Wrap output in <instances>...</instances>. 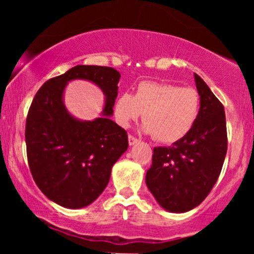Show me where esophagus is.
<instances>
[{
	"label": "esophagus",
	"instance_id": "esophagus-1",
	"mask_svg": "<svg viewBox=\"0 0 254 254\" xmlns=\"http://www.w3.org/2000/svg\"><path fill=\"white\" fill-rule=\"evenodd\" d=\"M137 142H138V138H136V137L132 135H129V144L130 145H133L135 143H137Z\"/></svg>",
	"mask_w": 254,
	"mask_h": 254
}]
</instances>
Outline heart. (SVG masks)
Masks as SVG:
<instances>
[{
	"label": "heart",
	"mask_w": 254,
	"mask_h": 254,
	"mask_svg": "<svg viewBox=\"0 0 254 254\" xmlns=\"http://www.w3.org/2000/svg\"><path fill=\"white\" fill-rule=\"evenodd\" d=\"M199 110L200 97L194 88L154 81H142L133 95L122 93L115 104L122 127H129L143 113L144 130L161 143H174L188 135Z\"/></svg>",
	"instance_id": "obj_1"
}]
</instances>
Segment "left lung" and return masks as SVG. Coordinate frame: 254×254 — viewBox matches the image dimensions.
I'll return each instance as SVG.
<instances>
[{
    "label": "left lung",
    "mask_w": 254,
    "mask_h": 254,
    "mask_svg": "<svg viewBox=\"0 0 254 254\" xmlns=\"http://www.w3.org/2000/svg\"><path fill=\"white\" fill-rule=\"evenodd\" d=\"M200 110L190 132L171 147L154 148L145 183L157 203L172 212H185L205 199L216 184L227 154L222 103L194 74Z\"/></svg>",
    "instance_id": "left-lung-1"
}]
</instances>
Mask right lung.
Masks as SVG:
<instances>
[{
  "label": "right lung",
  "mask_w": 254,
  "mask_h": 254,
  "mask_svg": "<svg viewBox=\"0 0 254 254\" xmlns=\"http://www.w3.org/2000/svg\"><path fill=\"white\" fill-rule=\"evenodd\" d=\"M121 74L111 66L76 65L52 77L34 95L26 118V150L37 186L64 208L89 205L107 186L111 168L127 149V135L111 121ZM84 78L107 95L104 118L81 122L63 105L68 80Z\"/></svg>",
  "instance_id": "add662e5"
}]
</instances>
